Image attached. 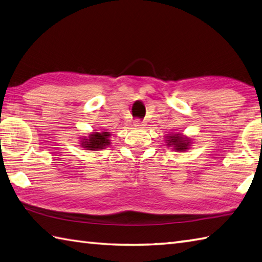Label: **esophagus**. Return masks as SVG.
Instances as JSON below:
<instances>
[{
	"label": "esophagus",
	"mask_w": 262,
	"mask_h": 262,
	"mask_svg": "<svg viewBox=\"0 0 262 262\" xmlns=\"http://www.w3.org/2000/svg\"><path fill=\"white\" fill-rule=\"evenodd\" d=\"M133 124H134L135 127H142V126H144V122L142 120H140V119H135Z\"/></svg>",
	"instance_id": "obj_1"
}]
</instances>
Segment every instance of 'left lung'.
Segmentation results:
<instances>
[{
    "label": "left lung",
    "mask_w": 262,
    "mask_h": 262,
    "mask_svg": "<svg viewBox=\"0 0 262 262\" xmlns=\"http://www.w3.org/2000/svg\"><path fill=\"white\" fill-rule=\"evenodd\" d=\"M165 144L176 152H186L192 146V138L181 133H171L165 136Z\"/></svg>",
    "instance_id": "8db88e82"
}]
</instances>
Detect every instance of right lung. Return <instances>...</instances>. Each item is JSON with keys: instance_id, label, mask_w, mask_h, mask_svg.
I'll return each mask as SVG.
<instances>
[{"instance_id": "1", "label": "right lung", "mask_w": 262, "mask_h": 262, "mask_svg": "<svg viewBox=\"0 0 262 262\" xmlns=\"http://www.w3.org/2000/svg\"><path fill=\"white\" fill-rule=\"evenodd\" d=\"M109 137V132H93L88 137H80V146L86 151H101L111 144Z\"/></svg>"}]
</instances>
